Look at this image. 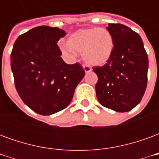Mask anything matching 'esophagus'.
<instances>
[{"label": "esophagus", "instance_id": "34e87169", "mask_svg": "<svg viewBox=\"0 0 159 159\" xmlns=\"http://www.w3.org/2000/svg\"><path fill=\"white\" fill-rule=\"evenodd\" d=\"M83 70H84V71L86 73H89V72H91L92 71V69L89 67V66H83Z\"/></svg>", "mask_w": 159, "mask_h": 159}]
</instances>
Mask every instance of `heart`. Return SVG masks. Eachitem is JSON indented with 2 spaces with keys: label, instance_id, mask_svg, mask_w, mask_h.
Segmentation results:
<instances>
[{
  "label": "heart",
  "instance_id": "1",
  "mask_svg": "<svg viewBox=\"0 0 159 159\" xmlns=\"http://www.w3.org/2000/svg\"><path fill=\"white\" fill-rule=\"evenodd\" d=\"M62 51L71 56L83 52L84 61L92 66H101L110 59L114 43L111 33L106 29L85 28L70 34Z\"/></svg>",
  "mask_w": 159,
  "mask_h": 159
}]
</instances>
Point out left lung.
Wrapping results in <instances>:
<instances>
[{
    "mask_svg": "<svg viewBox=\"0 0 159 159\" xmlns=\"http://www.w3.org/2000/svg\"><path fill=\"white\" fill-rule=\"evenodd\" d=\"M113 52L103 66L93 67L98 76L97 99L103 107L117 112L132 110L147 89L148 58L136 32L121 24H109Z\"/></svg>",
    "mask_w": 159,
    "mask_h": 159,
    "instance_id": "left-lung-1",
    "label": "left lung"
}]
</instances>
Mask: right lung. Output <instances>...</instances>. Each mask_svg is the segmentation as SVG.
Returning a JSON list of instances; mask_svg holds the SVG:
<instances>
[{
	"label": "right lung",
	"instance_id": "right-lung-1",
	"mask_svg": "<svg viewBox=\"0 0 159 159\" xmlns=\"http://www.w3.org/2000/svg\"><path fill=\"white\" fill-rule=\"evenodd\" d=\"M57 27L38 26L18 37L11 53L16 89L27 107L40 115L65 109L85 71L78 63L67 65L57 42L66 36Z\"/></svg>",
	"mask_w": 159,
	"mask_h": 159
}]
</instances>
